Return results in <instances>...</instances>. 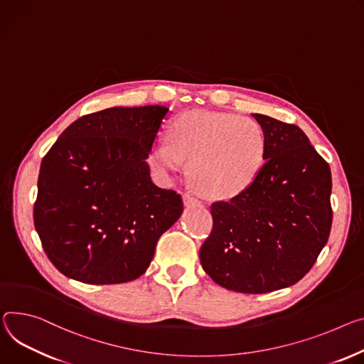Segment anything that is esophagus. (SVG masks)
<instances>
[{"label": "esophagus", "mask_w": 364, "mask_h": 364, "mask_svg": "<svg viewBox=\"0 0 364 364\" xmlns=\"http://www.w3.org/2000/svg\"><path fill=\"white\" fill-rule=\"evenodd\" d=\"M183 200H184V205H186V206H200V205H202V202H200L199 199H196L194 196H191V194H188V193H184Z\"/></svg>", "instance_id": "obj_1"}]
</instances>
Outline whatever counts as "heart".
I'll return each mask as SVG.
<instances>
[{
    "instance_id": "1",
    "label": "heart",
    "mask_w": 364,
    "mask_h": 364,
    "mask_svg": "<svg viewBox=\"0 0 364 364\" xmlns=\"http://www.w3.org/2000/svg\"><path fill=\"white\" fill-rule=\"evenodd\" d=\"M151 158L164 174L180 171L188 159V176L197 188L210 197H232L258 176L266 136L250 117L193 110L170 123L168 141H158Z\"/></svg>"
}]
</instances>
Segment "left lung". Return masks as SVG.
<instances>
[{"mask_svg":"<svg viewBox=\"0 0 364 364\" xmlns=\"http://www.w3.org/2000/svg\"><path fill=\"white\" fill-rule=\"evenodd\" d=\"M252 116L266 136V159L244 191L210 206L200 262L219 286L258 294L289 287L312 269L331 232L333 181L299 126Z\"/></svg>","mask_w":364,"mask_h":364,"instance_id":"obj_1","label":"left lung"}]
</instances>
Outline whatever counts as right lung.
I'll return each instance as SVG.
<instances>
[{"instance_id": "add662e5", "label": "right lung", "mask_w": 364, "mask_h": 364, "mask_svg": "<svg viewBox=\"0 0 364 364\" xmlns=\"http://www.w3.org/2000/svg\"><path fill=\"white\" fill-rule=\"evenodd\" d=\"M168 109L112 107L70 124L45 155L33 209L53 266L88 284L142 276L181 196L151 180L146 162Z\"/></svg>"}]
</instances>
